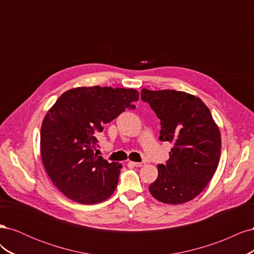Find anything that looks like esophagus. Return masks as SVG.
Wrapping results in <instances>:
<instances>
[{
    "label": "esophagus",
    "instance_id": "1",
    "mask_svg": "<svg viewBox=\"0 0 254 254\" xmlns=\"http://www.w3.org/2000/svg\"><path fill=\"white\" fill-rule=\"evenodd\" d=\"M130 164H131L132 166H135V167H141V166H143V162H132V161H130L129 162Z\"/></svg>",
    "mask_w": 254,
    "mask_h": 254
}]
</instances>
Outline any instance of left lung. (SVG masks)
<instances>
[{
	"mask_svg": "<svg viewBox=\"0 0 254 254\" xmlns=\"http://www.w3.org/2000/svg\"><path fill=\"white\" fill-rule=\"evenodd\" d=\"M141 96L161 120L160 141L174 144L166 165H158L150 194L163 203L188 202L201 193L216 172L219 128L201 99L187 92L142 89Z\"/></svg>",
	"mask_w": 254,
	"mask_h": 254,
	"instance_id": "obj_1",
	"label": "left lung"
}]
</instances>
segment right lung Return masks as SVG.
I'll return each mask as SVG.
<instances>
[{
	"label": "right lung",
	"mask_w": 254,
	"mask_h": 254,
	"mask_svg": "<svg viewBox=\"0 0 254 254\" xmlns=\"http://www.w3.org/2000/svg\"><path fill=\"white\" fill-rule=\"evenodd\" d=\"M137 101L133 89L77 87L51 107L42 122L40 152L50 179L64 196L94 204L113 194L122 164L94 153L96 134Z\"/></svg>",
	"instance_id": "add662e5"
}]
</instances>
